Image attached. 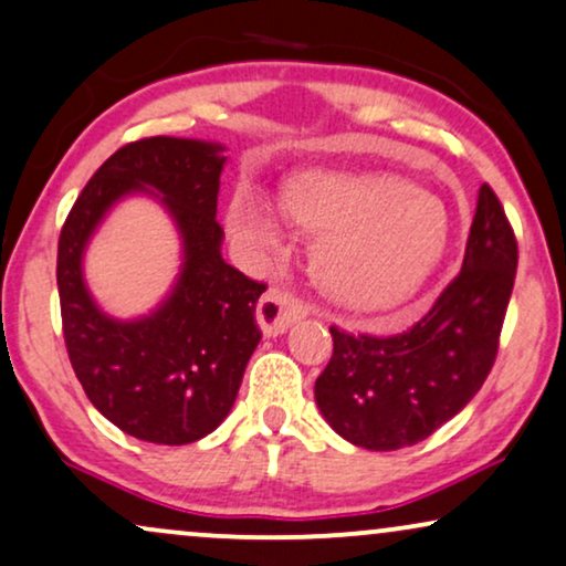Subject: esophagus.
<instances>
[{"mask_svg":"<svg viewBox=\"0 0 566 566\" xmlns=\"http://www.w3.org/2000/svg\"><path fill=\"white\" fill-rule=\"evenodd\" d=\"M305 313L307 307L303 305V300H297L292 292L282 287H271L266 295L261 297L259 307H255V318H259V324L266 336L284 334L295 321L303 318Z\"/></svg>","mask_w":566,"mask_h":566,"instance_id":"obj_1","label":"esophagus"}]
</instances>
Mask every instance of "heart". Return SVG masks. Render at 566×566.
Returning <instances> with one entry per match:
<instances>
[{
  "instance_id": "obj_1",
  "label": "heart",
  "mask_w": 566,
  "mask_h": 566,
  "mask_svg": "<svg viewBox=\"0 0 566 566\" xmlns=\"http://www.w3.org/2000/svg\"><path fill=\"white\" fill-rule=\"evenodd\" d=\"M282 211L318 238L313 271L321 287L368 311L405 303L423 287L452 234L441 200L397 177L305 171L284 185ZM227 221L248 248H282V227L261 192H234Z\"/></svg>"
}]
</instances>
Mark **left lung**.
I'll return each instance as SVG.
<instances>
[{
    "mask_svg": "<svg viewBox=\"0 0 566 566\" xmlns=\"http://www.w3.org/2000/svg\"><path fill=\"white\" fill-rule=\"evenodd\" d=\"M517 274L504 206L481 185L460 274L402 334L332 326L334 355L316 378V405L342 439L374 452L412 447L478 395L499 353Z\"/></svg>",
    "mask_w": 566,
    "mask_h": 566,
    "instance_id": "1",
    "label": "left lung"
}]
</instances>
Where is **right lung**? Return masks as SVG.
I'll return each mask as SVG.
<instances>
[{
    "label": "right lung",
    "mask_w": 566,
    "mask_h": 566,
    "mask_svg": "<svg viewBox=\"0 0 566 566\" xmlns=\"http://www.w3.org/2000/svg\"><path fill=\"white\" fill-rule=\"evenodd\" d=\"M224 146L143 138L114 151L64 219L56 250L62 332L85 397L119 431L180 447L227 418L261 342L255 303L266 284L221 259L217 221ZM130 191H151L184 238V271L151 317L109 319L82 282V250L103 213Z\"/></svg>",
    "instance_id": "right-lung-1"
}]
</instances>
